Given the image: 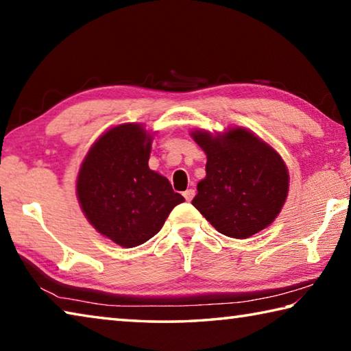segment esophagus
<instances>
[{
    "label": "esophagus",
    "instance_id": "34e87169",
    "mask_svg": "<svg viewBox=\"0 0 351 351\" xmlns=\"http://www.w3.org/2000/svg\"><path fill=\"white\" fill-rule=\"evenodd\" d=\"M182 195H184V198H186L187 201H192V198L195 197V190L193 189H187Z\"/></svg>",
    "mask_w": 351,
    "mask_h": 351
}]
</instances>
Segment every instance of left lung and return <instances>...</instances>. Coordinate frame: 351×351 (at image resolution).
<instances>
[{
	"label": "left lung",
	"mask_w": 351,
	"mask_h": 351,
	"mask_svg": "<svg viewBox=\"0 0 351 351\" xmlns=\"http://www.w3.org/2000/svg\"><path fill=\"white\" fill-rule=\"evenodd\" d=\"M203 148L206 178L192 199L219 234L247 239L274 221L288 197L289 175L274 148L246 128L210 134L195 130Z\"/></svg>",
	"instance_id": "1"
}]
</instances>
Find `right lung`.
Wrapping results in <instances>:
<instances>
[{
  "mask_svg": "<svg viewBox=\"0 0 351 351\" xmlns=\"http://www.w3.org/2000/svg\"><path fill=\"white\" fill-rule=\"evenodd\" d=\"M153 136L141 123L112 127L94 142L77 176V198L94 229L122 247L156 235L184 198L150 170Z\"/></svg>",
  "mask_w": 351,
  "mask_h": 351,
  "instance_id": "add662e5",
  "label": "right lung"
}]
</instances>
